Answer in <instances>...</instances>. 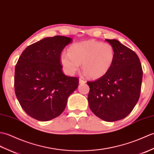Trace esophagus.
<instances>
[{
    "label": "esophagus",
    "instance_id": "1",
    "mask_svg": "<svg viewBox=\"0 0 154 154\" xmlns=\"http://www.w3.org/2000/svg\"><path fill=\"white\" fill-rule=\"evenodd\" d=\"M86 82L84 80H83L82 78H80V79H79V84H85V83H86Z\"/></svg>",
    "mask_w": 154,
    "mask_h": 154
}]
</instances>
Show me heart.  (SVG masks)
<instances>
[{"label":"heart","mask_w":154,"mask_h":154,"mask_svg":"<svg viewBox=\"0 0 154 154\" xmlns=\"http://www.w3.org/2000/svg\"><path fill=\"white\" fill-rule=\"evenodd\" d=\"M115 49L110 43L94 40L74 43L60 55L66 73L73 75L82 64L84 72L92 78H101L110 70L115 60Z\"/></svg>","instance_id":"1"}]
</instances>
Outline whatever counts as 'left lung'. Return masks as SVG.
<instances>
[{
    "label": "left lung",
    "mask_w": 154,
    "mask_h": 154,
    "mask_svg": "<svg viewBox=\"0 0 154 154\" xmlns=\"http://www.w3.org/2000/svg\"><path fill=\"white\" fill-rule=\"evenodd\" d=\"M113 47V64L107 74L90 87L88 100L94 113L102 120H121L131 113L140 94L142 68L139 58L131 49L117 39H105Z\"/></svg>",
    "instance_id": "obj_1"
}]
</instances>
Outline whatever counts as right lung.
Masks as SVG:
<instances>
[{
    "label": "right lung",
    "instance_id": "add662e5",
    "mask_svg": "<svg viewBox=\"0 0 154 154\" xmlns=\"http://www.w3.org/2000/svg\"><path fill=\"white\" fill-rule=\"evenodd\" d=\"M70 37H46L23 51L15 67L14 89L22 108L32 118L47 121L64 111L78 78L64 75L60 55Z\"/></svg>",
    "mask_w": 154,
    "mask_h": 154
}]
</instances>
